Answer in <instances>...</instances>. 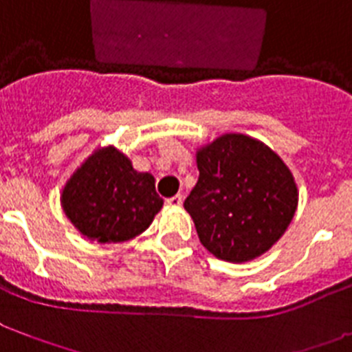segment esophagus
Segmentation results:
<instances>
[{
    "mask_svg": "<svg viewBox=\"0 0 352 352\" xmlns=\"http://www.w3.org/2000/svg\"><path fill=\"white\" fill-rule=\"evenodd\" d=\"M182 202H184V197H182V195H175V197L166 199V206H170V208H181Z\"/></svg>",
    "mask_w": 352,
    "mask_h": 352,
    "instance_id": "esophagus-1",
    "label": "esophagus"
}]
</instances>
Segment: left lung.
<instances>
[{
	"mask_svg": "<svg viewBox=\"0 0 352 352\" xmlns=\"http://www.w3.org/2000/svg\"><path fill=\"white\" fill-rule=\"evenodd\" d=\"M199 182L184 200L200 243L218 259L245 263L272 249L294 220L299 190L270 146L223 134L197 148Z\"/></svg>",
	"mask_w": 352,
	"mask_h": 352,
	"instance_id": "left-lung-1",
	"label": "left lung"
}]
</instances>
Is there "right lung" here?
I'll list each match as a JSON object with an SVG mask.
<instances>
[{"instance_id": "1", "label": "right lung", "mask_w": 352, "mask_h": 352, "mask_svg": "<svg viewBox=\"0 0 352 352\" xmlns=\"http://www.w3.org/2000/svg\"><path fill=\"white\" fill-rule=\"evenodd\" d=\"M60 206L87 240L121 243L140 236L161 211L155 179L116 146H98L62 188Z\"/></svg>"}]
</instances>
